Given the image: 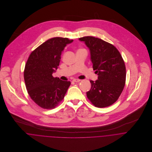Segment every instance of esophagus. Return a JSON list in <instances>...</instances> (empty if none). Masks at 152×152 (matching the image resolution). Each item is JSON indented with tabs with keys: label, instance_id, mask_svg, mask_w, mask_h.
<instances>
[{
	"label": "esophagus",
	"instance_id": "1",
	"mask_svg": "<svg viewBox=\"0 0 152 152\" xmlns=\"http://www.w3.org/2000/svg\"><path fill=\"white\" fill-rule=\"evenodd\" d=\"M80 80H78V79H74L73 80H72V81L73 82H75V83H79V82H80Z\"/></svg>",
	"mask_w": 152,
	"mask_h": 152
}]
</instances>
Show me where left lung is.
<instances>
[{
  "label": "left lung",
  "instance_id": "left-lung-1",
  "mask_svg": "<svg viewBox=\"0 0 152 152\" xmlns=\"http://www.w3.org/2000/svg\"><path fill=\"white\" fill-rule=\"evenodd\" d=\"M90 51V58L98 80L90 81L91 89L88 98L98 108H104L115 102L125 84L126 68L116 48L100 39L86 36L79 39Z\"/></svg>",
  "mask_w": 152,
  "mask_h": 152
}]
</instances>
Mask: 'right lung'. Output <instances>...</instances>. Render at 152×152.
Returning a JSON list of instances; mask_svg holds the SVG:
<instances>
[{"instance_id":"obj_1","label":"right lung","mask_w":152,"mask_h":152,"mask_svg":"<svg viewBox=\"0 0 152 152\" xmlns=\"http://www.w3.org/2000/svg\"><path fill=\"white\" fill-rule=\"evenodd\" d=\"M74 40L54 37L36 48L30 55L25 65L24 78L31 99L44 109L57 107L64 98L70 81L53 77L65 46Z\"/></svg>"}]
</instances>
